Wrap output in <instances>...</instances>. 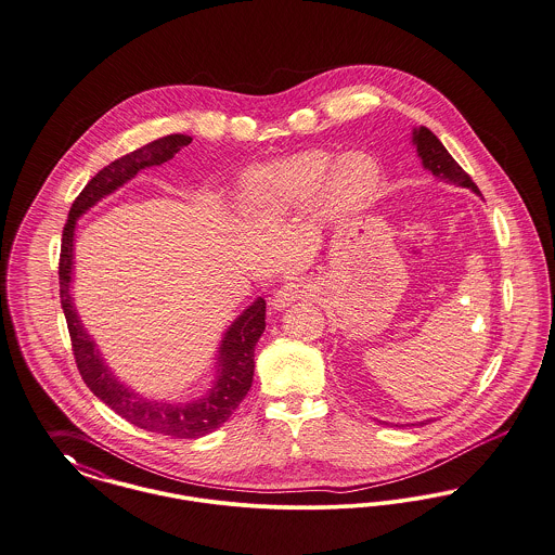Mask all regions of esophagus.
Segmentation results:
<instances>
[{
	"instance_id": "esophagus-1",
	"label": "esophagus",
	"mask_w": 555,
	"mask_h": 555,
	"mask_svg": "<svg viewBox=\"0 0 555 555\" xmlns=\"http://www.w3.org/2000/svg\"><path fill=\"white\" fill-rule=\"evenodd\" d=\"M310 295H312L310 285H308L306 281L295 279V281L285 283V285L274 294V297H272V308H274V310H283V308L292 306V304L299 301V299H308Z\"/></svg>"
}]
</instances>
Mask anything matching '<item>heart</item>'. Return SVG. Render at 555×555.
<instances>
[{
    "label": "heart",
    "mask_w": 555,
    "mask_h": 555,
    "mask_svg": "<svg viewBox=\"0 0 555 555\" xmlns=\"http://www.w3.org/2000/svg\"><path fill=\"white\" fill-rule=\"evenodd\" d=\"M379 184V167L364 153L333 162L325 151H306L245 173L241 205L256 218L289 216L319 195L326 214L344 216L362 209Z\"/></svg>",
    "instance_id": "obj_1"
}]
</instances>
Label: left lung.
<instances>
[{
    "label": "left lung",
    "instance_id": "left-lung-1",
    "mask_svg": "<svg viewBox=\"0 0 555 555\" xmlns=\"http://www.w3.org/2000/svg\"><path fill=\"white\" fill-rule=\"evenodd\" d=\"M411 142L417 149L422 165L427 171H431V176H436L438 180H442L447 184H456V186L469 189L476 195H480V191L472 182V178L461 169V165L456 164L455 159L449 155L444 144L431 131L424 128V126L415 128ZM420 425H424V422H420Z\"/></svg>",
    "mask_w": 555,
    "mask_h": 555
}]
</instances>
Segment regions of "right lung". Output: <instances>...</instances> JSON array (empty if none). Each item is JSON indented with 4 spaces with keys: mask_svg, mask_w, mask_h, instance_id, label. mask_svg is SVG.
<instances>
[{
    "mask_svg": "<svg viewBox=\"0 0 555 555\" xmlns=\"http://www.w3.org/2000/svg\"><path fill=\"white\" fill-rule=\"evenodd\" d=\"M193 142L191 135L171 133L159 140L135 149L130 155L106 165L86 184V189L75 198L65 230H63V247H61V304L65 312L66 326L73 344V354L81 379L92 393L100 398L108 409L121 415L126 422L138 425L146 431L164 434L171 438H201L211 434L224 422H229L234 409L247 396L254 382V352L256 344L266 328V301L258 297L251 306H247L224 331L218 354H216V379L214 386L186 402H165L144 398L142 393L128 388L102 359L94 337L86 331L81 323L73 297V247H75V229L77 220L92 209L104 196L113 195L138 171L169 162L182 146Z\"/></svg>",
    "mask_w": 555,
    "mask_h": 555,
    "instance_id": "add662e5",
    "label": "right lung"
}]
</instances>
